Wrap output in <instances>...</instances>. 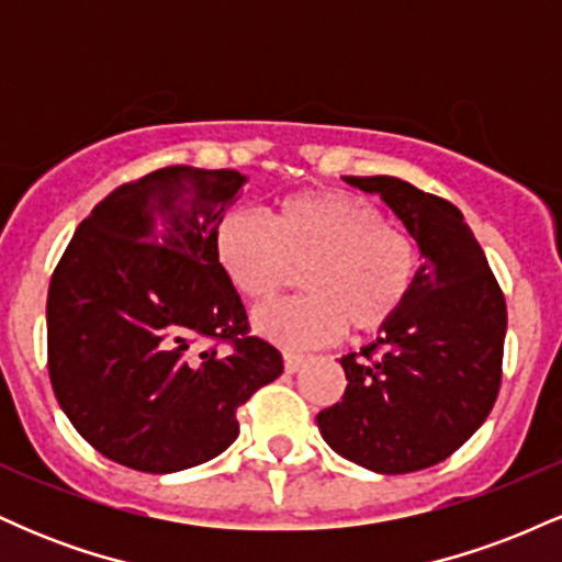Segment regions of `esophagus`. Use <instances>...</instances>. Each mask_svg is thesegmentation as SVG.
I'll use <instances>...</instances> for the list:
<instances>
[{
	"label": "esophagus",
	"instance_id": "obj_1",
	"mask_svg": "<svg viewBox=\"0 0 562 562\" xmlns=\"http://www.w3.org/2000/svg\"><path fill=\"white\" fill-rule=\"evenodd\" d=\"M282 362H285V372H288V375H295V372L301 370L306 359H303L301 353H290V351H288L285 357H282Z\"/></svg>",
	"mask_w": 562,
	"mask_h": 562
}]
</instances>
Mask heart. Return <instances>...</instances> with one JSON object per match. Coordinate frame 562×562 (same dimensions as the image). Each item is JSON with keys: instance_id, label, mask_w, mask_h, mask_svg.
<instances>
[{"instance_id": "1", "label": "heart", "mask_w": 562, "mask_h": 562, "mask_svg": "<svg viewBox=\"0 0 562 562\" xmlns=\"http://www.w3.org/2000/svg\"><path fill=\"white\" fill-rule=\"evenodd\" d=\"M216 261L248 301H267L303 274L306 295L254 312V330L285 348H317L383 330L402 314L420 274V250L383 211L348 192H295L272 222L237 209L216 229Z\"/></svg>"}]
</instances>
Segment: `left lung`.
Listing matches in <instances>:
<instances>
[{"mask_svg": "<svg viewBox=\"0 0 562 562\" xmlns=\"http://www.w3.org/2000/svg\"><path fill=\"white\" fill-rule=\"evenodd\" d=\"M380 195L415 237L423 263L412 299L362 357L340 359L344 402L317 415L346 460L402 475L438 465L481 428L502 383L505 295L465 216L396 177H344Z\"/></svg>", "mask_w": 562, "mask_h": 562, "instance_id": "left-lung-1", "label": "left lung"}]
</instances>
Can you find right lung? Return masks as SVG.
I'll use <instances>...</instances> for the list:
<instances>
[{
  "mask_svg": "<svg viewBox=\"0 0 562 562\" xmlns=\"http://www.w3.org/2000/svg\"><path fill=\"white\" fill-rule=\"evenodd\" d=\"M245 182L169 166L121 184L57 263L49 380L83 441L119 465L160 475L214 460L240 434L237 406L282 375V353L248 333L216 261V229Z\"/></svg>",
  "mask_w": 562,
  "mask_h": 562,
  "instance_id": "right-lung-1",
  "label": "right lung"
}]
</instances>
